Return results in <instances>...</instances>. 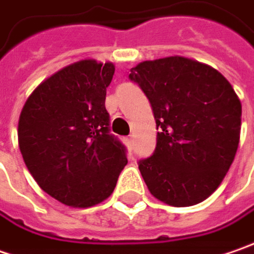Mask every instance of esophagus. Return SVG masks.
Here are the masks:
<instances>
[{"mask_svg": "<svg viewBox=\"0 0 254 254\" xmlns=\"http://www.w3.org/2000/svg\"><path fill=\"white\" fill-rule=\"evenodd\" d=\"M125 140H127V143L129 145V146L133 143V138H132V136H127V138H125Z\"/></svg>", "mask_w": 254, "mask_h": 254, "instance_id": "obj_1", "label": "esophagus"}]
</instances>
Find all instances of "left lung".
Returning a JSON list of instances; mask_svg holds the SVG:
<instances>
[{
  "instance_id": "1",
  "label": "left lung",
  "mask_w": 254,
  "mask_h": 254,
  "mask_svg": "<svg viewBox=\"0 0 254 254\" xmlns=\"http://www.w3.org/2000/svg\"><path fill=\"white\" fill-rule=\"evenodd\" d=\"M129 79L138 83L156 121L155 152L138 162L149 192L185 207L217 189L235 159L242 104L226 78L183 57L140 62Z\"/></svg>"
}]
</instances>
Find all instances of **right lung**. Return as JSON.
Returning <instances> with one entry per match:
<instances>
[{
    "instance_id": "right-lung-1",
    "label": "right lung",
    "mask_w": 254,
    "mask_h": 254,
    "mask_svg": "<svg viewBox=\"0 0 254 254\" xmlns=\"http://www.w3.org/2000/svg\"><path fill=\"white\" fill-rule=\"evenodd\" d=\"M114 72L111 62H75L41 83L19 116L18 142L28 171L66 206L101 203L127 166V148L109 132L105 108Z\"/></svg>"
}]
</instances>
